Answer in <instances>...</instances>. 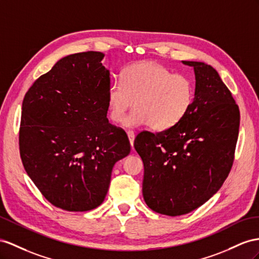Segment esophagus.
<instances>
[{
	"label": "esophagus",
	"mask_w": 259,
	"mask_h": 259,
	"mask_svg": "<svg viewBox=\"0 0 259 259\" xmlns=\"http://www.w3.org/2000/svg\"><path fill=\"white\" fill-rule=\"evenodd\" d=\"M127 135H128V138H129V142H130V144H131V148L134 149V142H135V137H136L135 131L129 130V131L127 132Z\"/></svg>",
	"instance_id": "esophagus-1"
}]
</instances>
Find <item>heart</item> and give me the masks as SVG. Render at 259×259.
I'll return each mask as SVG.
<instances>
[{"instance_id": "1", "label": "heart", "mask_w": 259, "mask_h": 259, "mask_svg": "<svg viewBox=\"0 0 259 259\" xmlns=\"http://www.w3.org/2000/svg\"><path fill=\"white\" fill-rule=\"evenodd\" d=\"M195 99V83L188 75L174 74L156 61L129 65L122 82L111 84L107 95L109 117L122 122L127 111L135 109L124 120L125 127L148 125L164 131L175 127L188 114Z\"/></svg>"}]
</instances>
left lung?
<instances>
[{
	"mask_svg": "<svg viewBox=\"0 0 259 259\" xmlns=\"http://www.w3.org/2000/svg\"><path fill=\"white\" fill-rule=\"evenodd\" d=\"M193 66L195 99L175 127L157 134L142 131L135 149L144 165L142 194L157 213L176 217L202 205L221 188L234 161L240 109L215 69Z\"/></svg>",
	"mask_w": 259,
	"mask_h": 259,
	"instance_id": "obj_1",
	"label": "left lung"
}]
</instances>
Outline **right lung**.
I'll return each mask as SVG.
<instances>
[{
  "label": "right lung",
  "instance_id": "1",
  "mask_svg": "<svg viewBox=\"0 0 259 259\" xmlns=\"http://www.w3.org/2000/svg\"><path fill=\"white\" fill-rule=\"evenodd\" d=\"M104 56L88 51L62 58L23 101L24 168L42 196L66 211L98 207L115 163L130 153L127 134L107 119L110 73Z\"/></svg>",
  "mask_w": 259,
  "mask_h": 259
}]
</instances>
